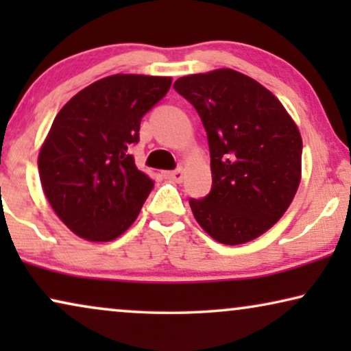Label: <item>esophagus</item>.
<instances>
[{
	"label": "esophagus",
	"instance_id": "esophagus-1",
	"mask_svg": "<svg viewBox=\"0 0 351 351\" xmlns=\"http://www.w3.org/2000/svg\"><path fill=\"white\" fill-rule=\"evenodd\" d=\"M165 176L167 177V179H171L174 182H182V179H184V169H182V167H177V169H174V171L165 172Z\"/></svg>",
	"mask_w": 351,
	"mask_h": 351
}]
</instances>
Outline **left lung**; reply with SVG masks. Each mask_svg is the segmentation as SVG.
<instances>
[{
  "label": "left lung",
  "mask_w": 351,
  "mask_h": 351,
  "mask_svg": "<svg viewBox=\"0 0 351 351\" xmlns=\"http://www.w3.org/2000/svg\"><path fill=\"white\" fill-rule=\"evenodd\" d=\"M174 89L208 134L213 186L190 208L222 244L261 237L281 219L300 184L302 137L280 100L230 69L182 76Z\"/></svg>",
  "instance_id": "1"
}]
</instances>
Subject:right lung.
<instances>
[{
  "label": "right lung",
  "instance_id": "1",
  "mask_svg": "<svg viewBox=\"0 0 351 351\" xmlns=\"http://www.w3.org/2000/svg\"><path fill=\"white\" fill-rule=\"evenodd\" d=\"M171 83L167 76H107L57 113L38 167L52 209L78 237L112 241L137 219L155 182L136 166L131 148L143 114Z\"/></svg>",
  "mask_w": 351,
  "mask_h": 351
}]
</instances>
